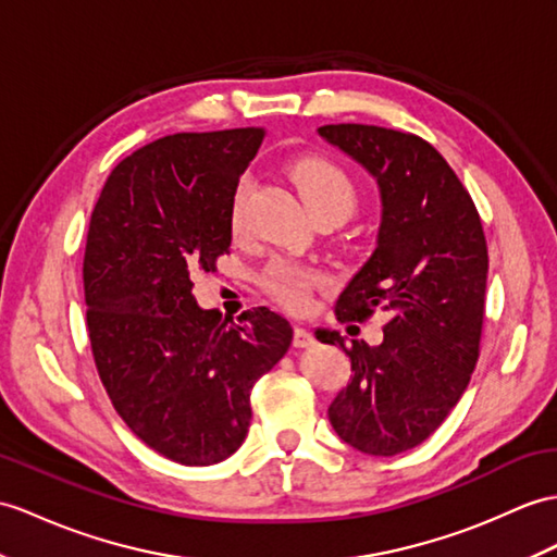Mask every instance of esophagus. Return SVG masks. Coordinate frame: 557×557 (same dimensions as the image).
Returning a JSON list of instances; mask_svg holds the SVG:
<instances>
[{
	"mask_svg": "<svg viewBox=\"0 0 557 557\" xmlns=\"http://www.w3.org/2000/svg\"><path fill=\"white\" fill-rule=\"evenodd\" d=\"M292 344L296 348H308L310 344H313V334H310L306 327H294V339Z\"/></svg>",
	"mask_w": 557,
	"mask_h": 557,
	"instance_id": "obj_1",
	"label": "esophagus"
}]
</instances>
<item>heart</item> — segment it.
<instances>
[{"label":"heart","instance_id":"heart-1","mask_svg":"<svg viewBox=\"0 0 557 557\" xmlns=\"http://www.w3.org/2000/svg\"><path fill=\"white\" fill-rule=\"evenodd\" d=\"M292 180L299 197L306 203L310 215L322 211H337L348 215L356 206V185L348 177L344 168L332 163L327 159H299L292 165ZM251 191V180L244 177L235 189V199H232V227L239 230L244 225V213H247V199ZM325 282L318 270H310L304 265L277 261L268 268L265 273V289L275 301L287 306L289 310H306L310 304V294L315 287Z\"/></svg>","mask_w":557,"mask_h":557}]
</instances>
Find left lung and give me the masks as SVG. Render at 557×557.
I'll list each match as a JSON object with an SVG mask.
<instances>
[{
    "instance_id": "8db88e82",
    "label": "left lung",
    "mask_w": 557,
    "mask_h": 557,
    "mask_svg": "<svg viewBox=\"0 0 557 557\" xmlns=\"http://www.w3.org/2000/svg\"><path fill=\"white\" fill-rule=\"evenodd\" d=\"M318 135L374 177L377 247L348 280L337 318L389 315L370 346L318 330L351 358V380L327 408L342 442L396 456L430 436L468 389L480 358L488 253L470 194L430 141L377 125H322Z\"/></svg>"
}]
</instances>
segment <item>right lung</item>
<instances>
[{
	"label": "right lung",
	"instance_id": "1",
	"mask_svg": "<svg viewBox=\"0 0 557 557\" xmlns=\"http://www.w3.org/2000/svg\"><path fill=\"white\" fill-rule=\"evenodd\" d=\"M263 127L177 133L113 168L92 211L83 282L103 389L157 454L213 465L242 446L251 389L292 344L261 306L239 322L194 299L232 242V199Z\"/></svg>",
	"mask_w": 557,
	"mask_h": 557
}]
</instances>
